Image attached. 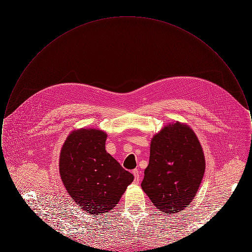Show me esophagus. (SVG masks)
Returning <instances> with one entry per match:
<instances>
[{
    "label": "esophagus",
    "instance_id": "1",
    "mask_svg": "<svg viewBox=\"0 0 252 252\" xmlns=\"http://www.w3.org/2000/svg\"><path fill=\"white\" fill-rule=\"evenodd\" d=\"M132 174H133L134 177H135V182H139V181H140V172H139V170H137V169L133 170V171H132Z\"/></svg>",
    "mask_w": 252,
    "mask_h": 252
}]
</instances>
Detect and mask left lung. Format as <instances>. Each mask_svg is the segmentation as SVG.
I'll list each match as a JSON object with an SVG mask.
<instances>
[{
  "label": "left lung",
  "instance_id": "8db88e82",
  "mask_svg": "<svg viewBox=\"0 0 252 252\" xmlns=\"http://www.w3.org/2000/svg\"><path fill=\"white\" fill-rule=\"evenodd\" d=\"M205 156L192 128L169 123L151 139L142 189L161 213L172 216L192 202L203 180Z\"/></svg>",
  "mask_w": 252,
  "mask_h": 252
}]
</instances>
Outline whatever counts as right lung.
Returning <instances> with one entry per match:
<instances>
[{
    "instance_id": "add662e5",
    "label": "right lung",
    "mask_w": 252,
    "mask_h": 252,
    "mask_svg": "<svg viewBox=\"0 0 252 252\" xmlns=\"http://www.w3.org/2000/svg\"><path fill=\"white\" fill-rule=\"evenodd\" d=\"M107 137L100 129L78 128L69 134L60 151V178L67 192L94 216L112 210L134 180L106 151Z\"/></svg>"
}]
</instances>
